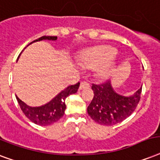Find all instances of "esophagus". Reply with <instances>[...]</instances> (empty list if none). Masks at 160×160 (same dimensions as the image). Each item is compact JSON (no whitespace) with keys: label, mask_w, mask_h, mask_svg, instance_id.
I'll list each match as a JSON object with an SVG mask.
<instances>
[{"label":"esophagus","mask_w":160,"mask_h":160,"mask_svg":"<svg viewBox=\"0 0 160 160\" xmlns=\"http://www.w3.org/2000/svg\"><path fill=\"white\" fill-rule=\"evenodd\" d=\"M89 87H90V84H89L88 82L83 81V82L80 83V90H83V89H88Z\"/></svg>","instance_id":"obj_1"}]
</instances>
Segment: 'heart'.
I'll list each match as a JSON object with an SVG mask.
<instances>
[{"label":"heart","mask_w":160,"mask_h":160,"mask_svg":"<svg viewBox=\"0 0 160 160\" xmlns=\"http://www.w3.org/2000/svg\"><path fill=\"white\" fill-rule=\"evenodd\" d=\"M117 55V50L109 46L94 48L87 51L81 58L83 65L88 68H101L107 66L110 64ZM107 74V69L102 68L100 70V75L105 76Z\"/></svg>","instance_id":"b5f03b06"}]
</instances>
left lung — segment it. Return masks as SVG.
I'll return each instance as SVG.
<instances>
[{
	"mask_svg": "<svg viewBox=\"0 0 160 160\" xmlns=\"http://www.w3.org/2000/svg\"><path fill=\"white\" fill-rule=\"evenodd\" d=\"M94 97L87 107L89 116L97 123L112 126L128 118L139 102L142 87L133 95L122 96L113 90L110 81L92 85Z\"/></svg>",
	"mask_w": 160,
	"mask_h": 160,
	"instance_id": "1",
	"label": "left lung"
}]
</instances>
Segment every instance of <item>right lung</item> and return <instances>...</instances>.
<instances>
[{
    "instance_id": "add662e5",
    "label": "right lung",
    "mask_w": 160,
    "mask_h": 160,
    "mask_svg": "<svg viewBox=\"0 0 160 160\" xmlns=\"http://www.w3.org/2000/svg\"><path fill=\"white\" fill-rule=\"evenodd\" d=\"M42 40L55 41L57 40V37L42 36L38 39L34 40L33 42H30V44L34 42H38ZM79 86H80V82H78L75 85H69L67 88L64 89V91H61L60 93H58L54 98L51 100L50 102L42 105L41 107L28 106L25 102L21 101L18 96H17V100L22 112L29 120L39 126H48L58 122L64 116V111L66 109L65 99L69 95L76 93Z\"/></svg>"
}]
</instances>
